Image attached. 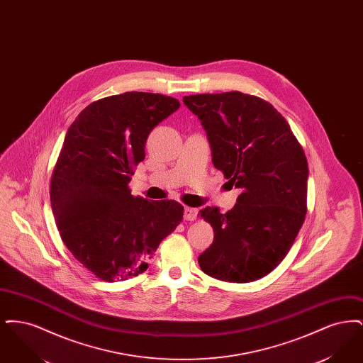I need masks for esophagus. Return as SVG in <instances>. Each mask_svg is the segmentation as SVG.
Returning a JSON list of instances; mask_svg holds the SVG:
<instances>
[{"mask_svg":"<svg viewBox=\"0 0 363 363\" xmlns=\"http://www.w3.org/2000/svg\"><path fill=\"white\" fill-rule=\"evenodd\" d=\"M197 215H199V211L196 208L185 207L184 209V218L186 220H194L197 218Z\"/></svg>","mask_w":363,"mask_h":363,"instance_id":"34e87169","label":"esophagus"}]
</instances>
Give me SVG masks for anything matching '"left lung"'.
Instances as JSON below:
<instances>
[{
    "label": "left lung",
    "instance_id": "1",
    "mask_svg": "<svg viewBox=\"0 0 363 363\" xmlns=\"http://www.w3.org/2000/svg\"><path fill=\"white\" fill-rule=\"evenodd\" d=\"M184 104L207 133L213 166L241 190L225 213L201 209L215 237L200 268L225 281H255L286 257L305 222L306 156L284 117L257 96L200 94Z\"/></svg>",
    "mask_w": 363,
    "mask_h": 363
}]
</instances>
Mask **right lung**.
<instances>
[{"label":"right lung","mask_w":363,"mask_h":363,"mask_svg":"<svg viewBox=\"0 0 363 363\" xmlns=\"http://www.w3.org/2000/svg\"><path fill=\"white\" fill-rule=\"evenodd\" d=\"M179 106L160 94L125 92L86 106L67 132L52 172V213L73 257L102 280L143 274L182 220L175 200L150 203L128 186L148 135Z\"/></svg>","instance_id":"right-lung-1"}]
</instances>
